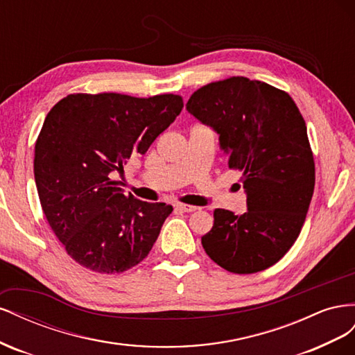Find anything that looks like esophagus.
Here are the masks:
<instances>
[{
	"mask_svg": "<svg viewBox=\"0 0 355 355\" xmlns=\"http://www.w3.org/2000/svg\"><path fill=\"white\" fill-rule=\"evenodd\" d=\"M175 209L179 210V211H185V213H191V211H196L197 210V207L188 206V204H176Z\"/></svg>",
	"mask_w": 355,
	"mask_h": 355,
	"instance_id": "34e87169",
	"label": "esophagus"
}]
</instances>
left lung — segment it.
Returning <instances> with one entry per match:
<instances>
[{
	"mask_svg": "<svg viewBox=\"0 0 355 355\" xmlns=\"http://www.w3.org/2000/svg\"><path fill=\"white\" fill-rule=\"evenodd\" d=\"M187 111L219 135L247 197L241 216L214 210L204 250L230 272L263 271L293 245L313 198L315 168L304 118L286 92L245 77L204 85Z\"/></svg>",
	"mask_w": 355,
	"mask_h": 355,
	"instance_id": "obj_1",
	"label": "left lung"
}]
</instances>
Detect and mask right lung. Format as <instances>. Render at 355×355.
Wrapping results in <instances>:
<instances>
[{
    "label": "right lung",
    "mask_w": 355,
    "mask_h": 355,
    "mask_svg": "<svg viewBox=\"0 0 355 355\" xmlns=\"http://www.w3.org/2000/svg\"><path fill=\"white\" fill-rule=\"evenodd\" d=\"M184 108L180 96L69 94L47 114L35 144L42 211L72 259L118 274L151 252L173 207L124 196L115 173L144 155Z\"/></svg>",
    "instance_id": "obj_1"
}]
</instances>
